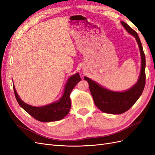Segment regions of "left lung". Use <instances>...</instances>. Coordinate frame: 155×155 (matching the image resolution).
Here are the masks:
<instances>
[{"label": "left lung", "mask_w": 155, "mask_h": 155, "mask_svg": "<svg viewBox=\"0 0 155 155\" xmlns=\"http://www.w3.org/2000/svg\"><path fill=\"white\" fill-rule=\"evenodd\" d=\"M121 25L129 34L133 35L138 43L142 57V68L137 83L129 90L116 92L101 87L91 79L84 77L89 84V88L95 105L101 111L109 114H122L128 110L142 95L145 85V57L142 45L137 33L124 22Z\"/></svg>", "instance_id": "8db88e82"}]
</instances>
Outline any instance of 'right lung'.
<instances>
[{"instance_id": "1", "label": "right lung", "mask_w": 155, "mask_h": 155, "mask_svg": "<svg viewBox=\"0 0 155 155\" xmlns=\"http://www.w3.org/2000/svg\"><path fill=\"white\" fill-rule=\"evenodd\" d=\"M81 79L78 73L72 76L68 79L64 88L63 96L59 101L40 107H33L22 101L18 97L14 86L13 91L18 104L28 113L34 117L35 120L42 121V122H50V121L61 120L68 114L70 107H71V101L70 98V92L74 87L77 85V83L81 81Z\"/></svg>"}]
</instances>
